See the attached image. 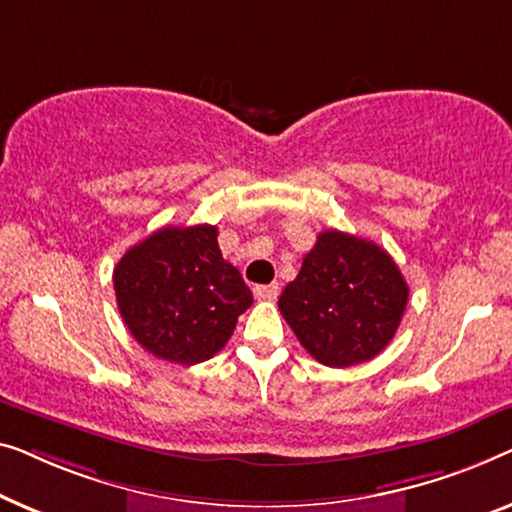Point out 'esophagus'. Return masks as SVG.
<instances>
[{
    "label": "esophagus",
    "instance_id": "1",
    "mask_svg": "<svg viewBox=\"0 0 512 512\" xmlns=\"http://www.w3.org/2000/svg\"><path fill=\"white\" fill-rule=\"evenodd\" d=\"M255 299L257 301H273L280 294V287L278 283H271V285H257L255 287Z\"/></svg>",
    "mask_w": 512,
    "mask_h": 512
}]
</instances>
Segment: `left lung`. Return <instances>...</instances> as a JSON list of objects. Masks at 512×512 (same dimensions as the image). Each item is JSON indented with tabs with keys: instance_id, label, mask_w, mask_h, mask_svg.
<instances>
[{
	"instance_id": "obj_1",
	"label": "left lung",
	"mask_w": 512,
	"mask_h": 512,
	"mask_svg": "<svg viewBox=\"0 0 512 512\" xmlns=\"http://www.w3.org/2000/svg\"><path fill=\"white\" fill-rule=\"evenodd\" d=\"M408 304L399 266L376 243L327 229L278 308L308 355L331 369L369 362L397 334Z\"/></svg>"
}]
</instances>
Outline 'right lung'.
I'll use <instances>...</instances> for the list:
<instances>
[{"label": "right lung", "mask_w": 512, "mask_h": 512, "mask_svg": "<svg viewBox=\"0 0 512 512\" xmlns=\"http://www.w3.org/2000/svg\"><path fill=\"white\" fill-rule=\"evenodd\" d=\"M113 287L136 343L183 366L218 355L253 304L239 269L222 257L213 225L157 229L115 264Z\"/></svg>", "instance_id": "add662e5"}]
</instances>
